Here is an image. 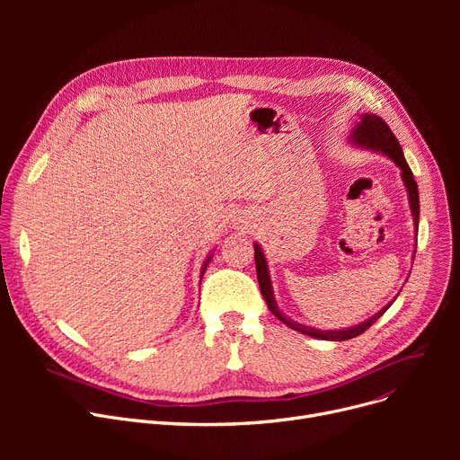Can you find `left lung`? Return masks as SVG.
I'll return each instance as SVG.
<instances>
[{
	"label": "left lung",
	"instance_id": "left-lung-1",
	"mask_svg": "<svg viewBox=\"0 0 460 460\" xmlns=\"http://www.w3.org/2000/svg\"><path fill=\"white\" fill-rule=\"evenodd\" d=\"M350 139L352 143L359 145V147H366V149H371V151H376V153H382V155H388L399 167H401V175H402V181H404V186H406V191H408V199H410V208H412V216H414V226H416V234H418V224H420V193H418V184L414 181V175L412 172H410V167L402 156V149L401 145L397 141V137L394 136L392 128L385 125V120L375 113H364L359 115V123L354 127L352 134H350ZM255 248V267H257V281H259V287H261V293H262V298L264 302H267L269 309L274 313V315L283 323L287 324L288 328H293L300 333H305L309 337H317V340H326V341H347V340H352V337H358L359 333H364L371 324H375L385 311H388V305H384L376 315H373L369 321L361 323L354 328H347V330H315L311 326H304V324H298L291 319H287L283 313L279 311L276 300H274V291H272V281H270V274H269V264H267V259H264V253L261 250L259 244H253Z\"/></svg>",
	"mask_w": 460,
	"mask_h": 460
}]
</instances>
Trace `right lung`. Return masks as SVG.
<instances>
[{
	"mask_svg": "<svg viewBox=\"0 0 460 460\" xmlns=\"http://www.w3.org/2000/svg\"><path fill=\"white\" fill-rule=\"evenodd\" d=\"M208 261H210V257L205 261V264H203V270H201V278H203V274H205V270H207V264H208Z\"/></svg>",
	"mask_w": 460,
	"mask_h": 460,
	"instance_id": "1",
	"label": "right lung"
}]
</instances>
